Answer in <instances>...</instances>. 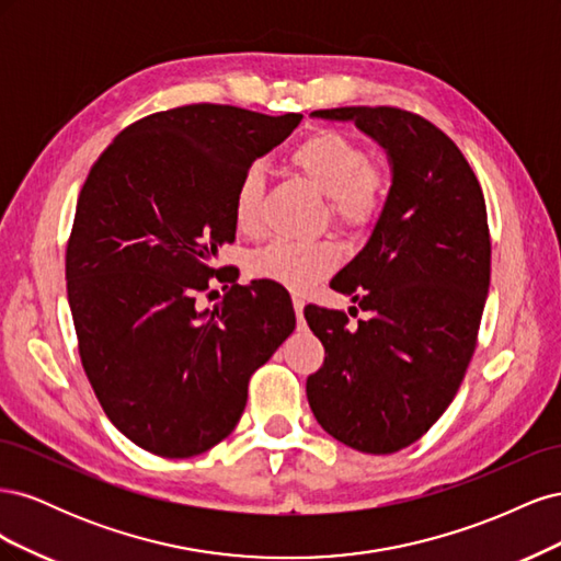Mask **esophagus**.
I'll list each match as a JSON object with an SVG mask.
<instances>
[{
    "label": "esophagus",
    "mask_w": 561,
    "mask_h": 561,
    "mask_svg": "<svg viewBox=\"0 0 561 561\" xmlns=\"http://www.w3.org/2000/svg\"><path fill=\"white\" fill-rule=\"evenodd\" d=\"M293 307H295L297 318H301L304 316V299L299 295H293Z\"/></svg>",
    "instance_id": "1"
}]
</instances>
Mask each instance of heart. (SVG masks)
<instances>
[{
    "mask_svg": "<svg viewBox=\"0 0 561 561\" xmlns=\"http://www.w3.org/2000/svg\"><path fill=\"white\" fill-rule=\"evenodd\" d=\"M290 163L316 190L328 196L330 215L346 231H365L377 225L388 196V165L367 159V149L351 135L322 128L307 135L290 151ZM264 175L260 165H250L233 194V222L239 233L257 236L262 229ZM339 252L332 243L274 241L252 254L250 271L257 278L274 280L290 290H307L336 266Z\"/></svg>",
    "mask_w": 561,
    "mask_h": 561,
    "instance_id": "1",
    "label": "heart"
}]
</instances>
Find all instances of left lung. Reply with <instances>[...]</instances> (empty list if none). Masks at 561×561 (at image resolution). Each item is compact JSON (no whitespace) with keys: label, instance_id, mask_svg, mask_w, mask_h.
<instances>
[{"label":"left lung","instance_id":"1","mask_svg":"<svg viewBox=\"0 0 561 561\" xmlns=\"http://www.w3.org/2000/svg\"><path fill=\"white\" fill-rule=\"evenodd\" d=\"M311 116L355 122L386 149L393 184L367 245L330 283L369 318L348 325L344 311L304 309L325 346L307 398L339 443L393 454L445 414L478 346L491 276L484 194L463 151L414 112L334 107Z\"/></svg>","mask_w":561,"mask_h":561}]
</instances>
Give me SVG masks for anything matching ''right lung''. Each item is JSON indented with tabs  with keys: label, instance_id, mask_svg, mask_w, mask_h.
I'll return each mask as SVG.
<instances>
[{
	"label": "right lung",
	"instance_id": "add662e5",
	"mask_svg": "<svg viewBox=\"0 0 561 561\" xmlns=\"http://www.w3.org/2000/svg\"><path fill=\"white\" fill-rule=\"evenodd\" d=\"M299 122L210 103L149 114L81 186L65 254L81 365L107 419L145 451L190 458L222 443L252 371L295 330L274 280L233 283L213 311L198 295L225 280L215 260L236 239V186Z\"/></svg>",
	"mask_w": 561,
	"mask_h": 561
}]
</instances>
